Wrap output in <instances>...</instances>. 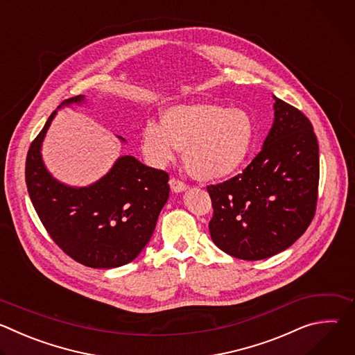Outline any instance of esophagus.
Returning a JSON list of instances; mask_svg holds the SVG:
<instances>
[{
	"instance_id": "esophagus-1",
	"label": "esophagus",
	"mask_w": 355,
	"mask_h": 355,
	"mask_svg": "<svg viewBox=\"0 0 355 355\" xmlns=\"http://www.w3.org/2000/svg\"><path fill=\"white\" fill-rule=\"evenodd\" d=\"M170 187H171V189L174 192H182V191H185L188 188V185L184 181H180V180L174 178V177L170 178Z\"/></svg>"
}]
</instances>
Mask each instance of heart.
<instances>
[{"instance_id":"obj_1","label":"heart","mask_w":355,"mask_h":355,"mask_svg":"<svg viewBox=\"0 0 355 355\" xmlns=\"http://www.w3.org/2000/svg\"><path fill=\"white\" fill-rule=\"evenodd\" d=\"M256 126L247 111L212 104L170 107L162 123L148 121L141 150L155 167H166L184 150L187 170L198 180L218 181L237 173L247 162Z\"/></svg>"}]
</instances>
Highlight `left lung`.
<instances>
[{"mask_svg":"<svg viewBox=\"0 0 355 355\" xmlns=\"http://www.w3.org/2000/svg\"><path fill=\"white\" fill-rule=\"evenodd\" d=\"M274 123L243 173L208 185L214 243L232 257L264 260L309 227L318 204L319 144L311 121L274 96Z\"/></svg>","mask_w":355,"mask_h":355,"instance_id":"obj_1","label":"left lung"}]
</instances>
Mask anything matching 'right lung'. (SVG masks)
Segmentation results:
<instances>
[{"instance_id": "right-lung-1", "label": "right lung", "mask_w": 355, "mask_h": 355, "mask_svg": "<svg viewBox=\"0 0 355 355\" xmlns=\"http://www.w3.org/2000/svg\"><path fill=\"white\" fill-rule=\"evenodd\" d=\"M83 101L84 95H77L60 107ZM55 116L56 111L28 150L25 180L33 208L49 236L74 261L91 268L125 266L139 256L155 232L170 193L168 174L123 156L88 187L59 182L49 174L40 155Z\"/></svg>"}]
</instances>
